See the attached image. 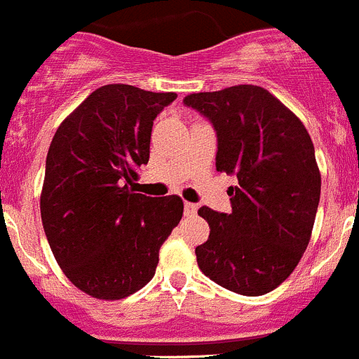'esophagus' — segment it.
Here are the masks:
<instances>
[{
  "mask_svg": "<svg viewBox=\"0 0 359 359\" xmlns=\"http://www.w3.org/2000/svg\"><path fill=\"white\" fill-rule=\"evenodd\" d=\"M184 209H186V215L187 216H193L196 212V203H191V202H184Z\"/></svg>",
  "mask_w": 359,
  "mask_h": 359,
  "instance_id": "obj_1",
  "label": "esophagus"
}]
</instances>
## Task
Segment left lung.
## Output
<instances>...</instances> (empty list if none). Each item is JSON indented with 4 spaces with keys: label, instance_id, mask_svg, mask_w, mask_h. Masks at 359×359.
Segmentation results:
<instances>
[{
    "label": "left lung",
    "instance_id": "8db88e82",
    "mask_svg": "<svg viewBox=\"0 0 359 359\" xmlns=\"http://www.w3.org/2000/svg\"><path fill=\"white\" fill-rule=\"evenodd\" d=\"M211 119L216 170L231 173L232 212L200 208L209 240L195 248L200 270L241 295L272 292L288 279L311 240L320 170L299 118L259 86H232L184 98Z\"/></svg>",
    "mask_w": 359,
    "mask_h": 359
}]
</instances>
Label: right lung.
<instances>
[{"instance_id": "obj_1", "label": "right lung", "mask_w": 359, "mask_h": 359, "mask_svg": "<svg viewBox=\"0 0 359 359\" xmlns=\"http://www.w3.org/2000/svg\"><path fill=\"white\" fill-rule=\"evenodd\" d=\"M177 98L109 83L64 119L46 157L41 218L64 276L87 295L119 300L150 283L184 202L135 193L154 119Z\"/></svg>"}]
</instances>
